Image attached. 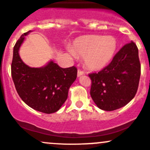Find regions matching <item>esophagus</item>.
I'll return each instance as SVG.
<instances>
[{
    "instance_id": "obj_1",
    "label": "esophagus",
    "mask_w": 150,
    "mask_h": 150,
    "mask_svg": "<svg viewBox=\"0 0 150 150\" xmlns=\"http://www.w3.org/2000/svg\"><path fill=\"white\" fill-rule=\"evenodd\" d=\"M84 74H85V72H83V71L80 70V69H78V77L81 76V75H84Z\"/></svg>"
}]
</instances>
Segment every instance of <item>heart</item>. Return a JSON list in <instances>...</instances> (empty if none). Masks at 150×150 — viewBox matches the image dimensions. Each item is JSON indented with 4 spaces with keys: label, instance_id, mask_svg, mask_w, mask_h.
<instances>
[{
    "label": "heart",
    "instance_id": "heart-1",
    "mask_svg": "<svg viewBox=\"0 0 150 150\" xmlns=\"http://www.w3.org/2000/svg\"><path fill=\"white\" fill-rule=\"evenodd\" d=\"M117 47L114 36L88 35L74 41L71 53L73 56L83 57L85 65L89 69H100L110 62Z\"/></svg>",
    "mask_w": 150,
    "mask_h": 150
}]
</instances>
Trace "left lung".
I'll return each mask as SVG.
<instances>
[{"label": "left lung", "mask_w": 150, "mask_h": 150, "mask_svg": "<svg viewBox=\"0 0 150 150\" xmlns=\"http://www.w3.org/2000/svg\"><path fill=\"white\" fill-rule=\"evenodd\" d=\"M140 75L139 50L130 42L120 49L108 66L88 75L93 101L99 108L107 111L126 105L137 92Z\"/></svg>", "instance_id": "obj_1"}]
</instances>
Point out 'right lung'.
I'll list each match as a JSON object with an SVG mask.
<instances>
[{
    "mask_svg": "<svg viewBox=\"0 0 150 150\" xmlns=\"http://www.w3.org/2000/svg\"><path fill=\"white\" fill-rule=\"evenodd\" d=\"M23 33L13 50L11 77L20 98L29 107L45 114L60 109L68 97V91L77 78L75 67L62 68L50 61L40 68L30 67L20 59L19 50L25 36Z\"/></svg>",
    "mask_w": 150,
    "mask_h": 150,
    "instance_id": "add662e5",
    "label": "right lung"
}]
</instances>
